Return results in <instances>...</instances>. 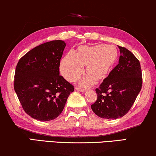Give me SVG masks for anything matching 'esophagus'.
Masks as SVG:
<instances>
[{
    "mask_svg": "<svg viewBox=\"0 0 156 156\" xmlns=\"http://www.w3.org/2000/svg\"><path fill=\"white\" fill-rule=\"evenodd\" d=\"M76 89L77 90L80 91V92H85V91L87 90L86 89H85V88H81V87H76Z\"/></svg>",
    "mask_w": 156,
    "mask_h": 156,
    "instance_id": "obj_1",
    "label": "esophagus"
}]
</instances>
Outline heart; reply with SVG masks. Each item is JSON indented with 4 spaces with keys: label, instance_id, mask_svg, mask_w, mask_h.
Wrapping results in <instances>:
<instances>
[{
    "label": "heart",
    "instance_id": "heart-1",
    "mask_svg": "<svg viewBox=\"0 0 156 156\" xmlns=\"http://www.w3.org/2000/svg\"><path fill=\"white\" fill-rule=\"evenodd\" d=\"M117 57V51L112 45L81 46L75 52L70 51L62 59L60 70L63 77L74 81L84 71L87 74L80 80L83 86L93 85L95 80L105 79L110 72Z\"/></svg>",
    "mask_w": 156,
    "mask_h": 156
}]
</instances>
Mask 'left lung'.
<instances>
[{
  "instance_id": "left-lung-1",
  "label": "left lung",
  "mask_w": 156,
  "mask_h": 156,
  "mask_svg": "<svg viewBox=\"0 0 156 156\" xmlns=\"http://www.w3.org/2000/svg\"><path fill=\"white\" fill-rule=\"evenodd\" d=\"M119 49V63L95 90L98 99L91 105L94 113L103 119H117L124 116L141 89L139 61L126 48Z\"/></svg>"
}]
</instances>
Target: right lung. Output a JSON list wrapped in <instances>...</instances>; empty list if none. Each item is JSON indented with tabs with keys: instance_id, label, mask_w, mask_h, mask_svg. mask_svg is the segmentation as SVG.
<instances>
[{
	"instance_id": "right-lung-1",
	"label": "right lung",
	"mask_w": 156,
	"mask_h": 156,
	"mask_svg": "<svg viewBox=\"0 0 156 156\" xmlns=\"http://www.w3.org/2000/svg\"><path fill=\"white\" fill-rule=\"evenodd\" d=\"M66 45L62 40L44 43L17 63L14 89L23 109L33 119L41 122L56 119L74 91L73 85L59 75Z\"/></svg>"
}]
</instances>
